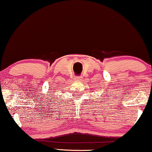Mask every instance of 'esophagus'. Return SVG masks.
Listing matches in <instances>:
<instances>
[{
	"label": "esophagus",
	"mask_w": 152,
	"mask_h": 152,
	"mask_svg": "<svg viewBox=\"0 0 152 152\" xmlns=\"http://www.w3.org/2000/svg\"><path fill=\"white\" fill-rule=\"evenodd\" d=\"M74 80H82V77H81V76H75V77H74Z\"/></svg>",
	"instance_id": "1"
}]
</instances>
